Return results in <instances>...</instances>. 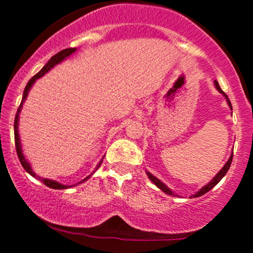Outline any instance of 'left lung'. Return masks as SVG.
Instances as JSON below:
<instances>
[{
    "label": "left lung",
    "mask_w": 253,
    "mask_h": 253,
    "mask_svg": "<svg viewBox=\"0 0 253 253\" xmlns=\"http://www.w3.org/2000/svg\"><path fill=\"white\" fill-rule=\"evenodd\" d=\"M214 85H215L216 90H218L219 93H220V94H223V95H224V98H225V100H226V103H228L229 108H230V110H233V106H231V103H230V100H229L228 95H226V94L224 93L223 90H221V89H220V86H219V84H218V82H216V81H214ZM231 162H233V153H231V155H230V157H229L228 162L225 163V165H224V167L221 168L220 170H219V171H218V174H216L215 176H214V177L211 178V180L209 181V182L207 183V185L203 186V187L201 188V190H198L197 192L195 193V195H192V196H191V198H192V197H200V196L205 195V193L208 192L209 190H211V188H213L214 186H215L216 183H218L219 181H220L221 178H223L224 176H225L226 172H228L229 168H230V164H231ZM145 172H147V175H148V177H149V180L152 181V182L154 183V185L157 186L158 188H160V190H162L163 192H165V193H167V195H169V196H175V197H176V196H177V195H176L175 192H172V191L170 190V188L168 187V186L165 185L164 182H162V181H160L159 178H158V177H155V176L150 174L149 171H145Z\"/></svg>",
    "instance_id": "left-lung-1"
}]
</instances>
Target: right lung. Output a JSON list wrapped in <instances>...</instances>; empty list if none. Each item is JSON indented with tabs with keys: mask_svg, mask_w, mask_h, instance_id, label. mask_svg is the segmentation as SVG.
Returning a JSON list of instances; mask_svg holds the SVG:
<instances>
[{
	"mask_svg": "<svg viewBox=\"0 0 253 253\" xmlns=\"http://www.w3.org/2000/svg\"><path fill=\"white\" fill-rule=\"evenodd\" d=\"M76 51H77V48H76V47H70V48H65V50L60 51V52H57L55 56H52V57H51L50 60H48V62L46 63V65H45L44 67H42V70H40L39 72H38L37 75L34 76V77L30 79L29 82H28V84H27V85H25L24 91H23V98H22V101H20L19 108H18V111H17V114H16V119H14V141H16V150H17L18 158H19L20 164H22V167L24 168V170L28 172V174H30V175L33 176V177H35V178H38V180L42 181V182L45 183V185H46L47 187L55 188V190H65V188L73 187V186H76V185H78V183H82V182H84V181L88 180V178L90 177V176L93 175L94 172H93V174L89 175V176H86V177L83 178V180H82V181H79V182L76 183V185H71V186L70 185H62V183L57 182V181H55V180H50V178H44V177H42V176H38L34 171H33L32 167H30V163L28 162L27 158H25L24 154H23L22 143H20L19 132H18V126H19V114H20V111H22L23 104H24V101L27 100V96H28V94H29L30 89H32L33 84H34L35 82H37V79L42 78V76L45 75V73H47L48 71L51 70V68H53L56 65H58V63H61V62H62V61H65L66 58L68 57V56H71L73 52H76ZM103 159H104V158H103ZM103 159H101L100 162H99V164L96 165L95 170L99 169V167H100L101 163H103Z\"/></svg>",
	"mask_w": 253,
	"mask_h": 253,
	"instance_id": "1",
	"label": "right lung"
}]
</instances>
